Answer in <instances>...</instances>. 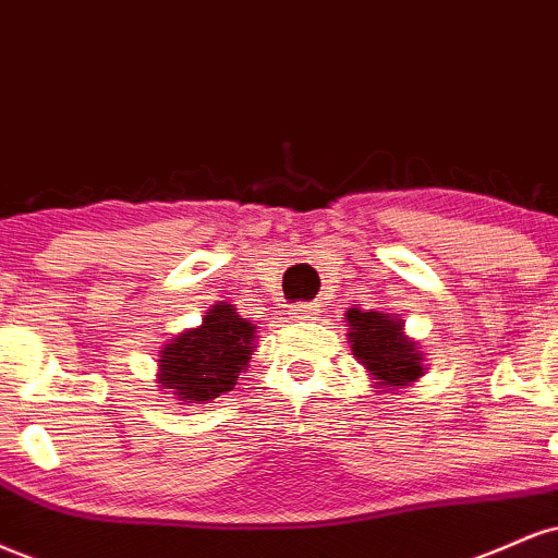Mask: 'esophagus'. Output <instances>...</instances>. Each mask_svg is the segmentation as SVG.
Returning <instances> with one entry per match:
<instances>
[{
	"instance_id": "34e87169",
	"label": "esophagus",
	"mask_w": 558,
	"mask_h": 558,
	"mask_svg": "<svg viewBox=\"0 0 558 558\" xmlns=\"http://www.w3.org/2000/svg\"><path fill=\"white\" fill-rule=\"evenodd\" d=\"M291 314H293V319H299V322H312L319 317V304L317 301H299V304L291 306Z\"/></svg>"
}]
</instances>
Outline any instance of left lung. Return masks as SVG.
Wrapping results in <instances>:
<instances>
[{"mask_svg":"<svg viewBox=\"0 0 558 558\" xmlns=\"http://www.w3.org/2000/svg\"><path fill=\"white\" fill-rule=\"evenodd\" d=\"M351 327L353 353L359 355L374 377L381 379L387 387L411 385L424 374L421 353L415 343L402 335V322L392 319L389 314L374 312V308H351L345 314Z\"/></svg>","mask_w":558,"mask_h":558,"instance_id":"left-lung-1","label":"left lung"}]
</instances>
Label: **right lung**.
I'll return each instance as SVG.
<instances>
[{
    "label": "right lung",
    "instance_id": "right-lung-1",
    "mask_svg": "<svg viewBox=\"0 0 558 558\" xmlns=\"http://www.w3.org/2000/svg\"><path fill=\"white\" fill-rule=\"evenodd\" d=\"M257 327L241 319L231 304H215L197 330L181 332L160 353V387L186 402H207L231 392L250 364Z\"/></svg>",
    "mask_w": 558,
    "mask_h": 558
}]
</instances>
